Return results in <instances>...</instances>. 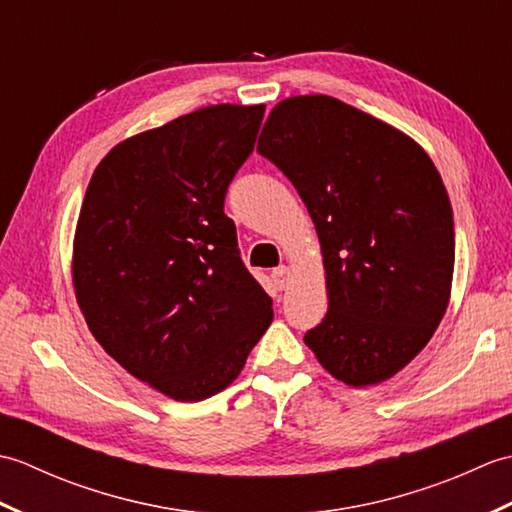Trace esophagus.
Listing matches in <instances>:
<instances>
[{
	"label": "esophagus",
	"mask_w": 512,
	"mask_h": 512,
	"mask_svg": "<svg viewBox=\"0 0 512 512\" xmlns=\"http://www.w3.org/2000/svg\"><path fill=\"white\" fill-rule=\"evenodd\" d=\"M273 281H275V286H277L279 290H286L288 284H290V268H288V266L275 268V270H273Z\"/></svg>",
	"instance_id": "34e87169"
}]
</instances>
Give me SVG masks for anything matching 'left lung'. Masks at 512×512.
<instances>
[{
	"label": "left lung",
	"mask_w": 512,
	"mask_h": 512,
	"mask_svg": "<svg viewBox=\"0 0 512 512\" xmlns=\"http://www.w3.org/2000/svg\"><path fill=\"white\" fill-rule=\"evenodd\" d=\"M257 151L317 228L328 314L303 341L345 385L398 374L449 306L455 233L440 173L391 125L325 94L270 112Z\"/></svg>",
	"instance_id": "left-lung-1"
}]
</instances>
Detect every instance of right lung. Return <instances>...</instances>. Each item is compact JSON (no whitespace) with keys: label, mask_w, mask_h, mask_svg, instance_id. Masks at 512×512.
Masks as SVG:
<instances>
[{"label":"right lung","mask_w":512,"mask_h":512,"mask_svg":"<svg viewBox=\"0 0 512 512\" xmlns=\"http://www.w3.org/2000/svg\"><path fill=\"white\" fill-rule=\"evenodd\" d=\"M264 110L211 105L127 138L85 191L76 301L103 350L173 400L226 389L273 321L224 213Z\"/></svg>","instance_id":"right-lung-1"}]
</instances>
